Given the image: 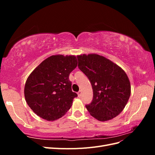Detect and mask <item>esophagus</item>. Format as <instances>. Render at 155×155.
Wrapping results in <instances>:
<instances>
[{
    "instance_id": "esophagus-1",
    "label": "esophagus",
    "mask_w": 155,
    "mask_h": 155,
    "mask_svg": "<svg viewBox=\"0 0 155 155\" xmlns=\"http://www.w3.org/2000/svg\"><path fill=\"white\" fill-rule=\"evenodd\" d=\"M78 96L79 97H81V91H79V92H78Z\"/></svg>"
}]
</instances>
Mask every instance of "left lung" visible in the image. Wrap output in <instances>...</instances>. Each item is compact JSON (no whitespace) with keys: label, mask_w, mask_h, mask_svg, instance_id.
Returning a JSON list of instances; mask_svg holds the SVG:
<instances>
[{"label":"left lung","mask_w":155,"mask_h":155,"mask_svg":"<svg viewBox=\"0 0 155 155\" xmlns=\"http://www.w3.org/2000/svg\"><path fill=\"white\" fill-rule=\"evenodd\" d=\"M78 67L90 80L93 100L86 105L90 114L105 121L120 114L130 96L127 75L118 65L96 54L77 56Z\"/></svg>","instance_id":"left-lung-1"}]
</instances>
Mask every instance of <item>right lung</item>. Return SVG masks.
Here are the masks:
<instances>
[{
	"mask_svg": "<svg viewBox=\"0 0 155 155\" xmlns=\"http://www.w3.org/2000/svg\"><path fill=\"white\" fill-rule=\"evenodd\" d=\"M77 65L75 55L58 54L46 58L33 70L25 83V97L37 116L54 121L70 109L78 95L72 91L68 77Z\"/></svg>",
	"mask_w": 155,
	"mask_h": 155,
	"instance_id": "obj_1",
	"label": "right lung"
}]
</instances>
